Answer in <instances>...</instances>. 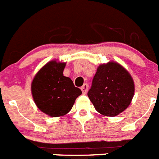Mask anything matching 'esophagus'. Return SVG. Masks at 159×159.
<instances>
[{
	"mask_svg": "<svg viewBox=\"0 0 159 159\" xmlns=\"http://www.w3.org/2000/svg\"><path fill=\"white\" fill-rule=\"evenodd\" d=\"M88 87H89V86H88L87 84H84L83 86H82V88H81V90H82V94H86V93H87Z\"/></svg>",
	"mask_w": 159,
	"mask_h": 159,
	"instance_id": "1",
	"label": "esophagus"
}]
</instances>
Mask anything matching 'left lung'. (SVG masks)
<instances>
[{"mask_svg": "<svg viewBox=\"0 0 159 159\" xmlns=\"http://www.w3.org/2000/svg\"><path fill=\"white\" fill-rule=\"evenodd\" d=\"M134 92V82L129 71L120 64L109 61L98 67L87 94L98 113L116 116L130 105Z\"/></svg>", "mask_w": 159, "mask_h": 159, "instance_id": "1", "label": "left lung"}]
</instances>
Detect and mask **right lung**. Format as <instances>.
<instances>
[{"instance_id":"right-lung-1","label":"right lung","mask_w":159,"mask_h":159,"mask_svg":"<svg viewBox=\"0 0 159 159\" xmlns=\"http://www.w3.org/2000/svg\"><path fill=\"white\" fill-rule=\"evenodd\" d=\"M66 63L52 60L41 68L31 82L34 102L42 112L51 117L63 116L71 111L82 90L64 76Z\"/></svg>"}]
</instances>
